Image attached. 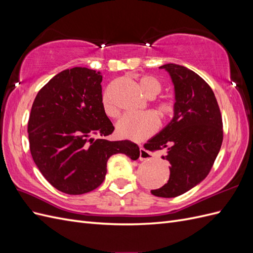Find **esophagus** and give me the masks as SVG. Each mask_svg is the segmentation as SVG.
I'll list each match as a JSON object with an SVG mask.
<instances>
[{
    "label": "esophagus",
    "instance_id": "1",
    "mask_svg": "<svg viewBox=\"0 0 253 253\" xmlns=\"http://www.w3.org/2000/svg\"><path fill=\"white\" fill-rule=\"evenodd\" d=\"M152 156L153 155L151 154V153L145 149H143L142 147L139 149V159L140 160H150V159H152Z\"/></svg>",
    "mask_w": 253,
    "mask_h": 253
}]
</instances>
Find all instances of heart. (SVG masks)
I'll return each mask as SVG.
<instances>
[{"label": "heart", "instance_id": "b5f03b06", "mask_svg": "<svg viewBox=\"0 0 253 253\" xmlns=\"http://www.w3.org/2000/svg\"><path fill=\"white\" fill-rule=\"evenodd\" d=\"M138 84L143 95L150 99L155 98L162 90V84L152 76H142L138 81ZM102 103L106 114L110 116L116 115L117 111L111 101L109 91L104 93ZM156 111L160 117L166 119L172 115L173 104L168 100H162L156 104ZM157 126V119L151 113H126L117 121L116 132L122 138L140 140L154 133Z\"/></svg>", "mask_w": 253, "mask_h": 253}]
</instances>
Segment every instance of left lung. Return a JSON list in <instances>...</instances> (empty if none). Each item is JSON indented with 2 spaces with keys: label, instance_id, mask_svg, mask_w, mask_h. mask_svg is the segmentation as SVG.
I'll use <instances>...</instances> for the list:
<instances>
[{
  "label": "left lung",
  "instance_id": "1",
  "mask_svg": "<svg viewBox=\"0 0 253 253\" xmlns=\"http://www.w3.org/2000/svg\"><path fill=\"white\" fill-rule=\"evenodd\" d=\"M159 68L168 72L174 85L173 118L144 148L167 150L162 158L171 165L169 180L151 193L171 198L186 193L209 174L223 142V120L213 90L196 73L174 63Z\"/></svg>",
  "mask_w": 253,
  "mask_h": 253
}]
</instances>
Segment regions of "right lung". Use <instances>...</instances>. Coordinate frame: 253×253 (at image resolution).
Returning <instances> with one entry per match:
<instances>
[{"instance_id": "right-lung-1", "label": "right lung", "mask_w": 253, "mask_h": 253, "mask_svg": "<svg viewBox=\"0 0 253 253\" xmlns=\"http://www.w3.org/2000/svg\"><path fill=\"white\" fill-rule=\"evenodd\" d=\"M101 81L100 72L65 70L39 90L30 111L27 132L34 162L45 179L66 194L100 186L112 155L139 157L136 143L104 139L114 126L103 108Z\"/></svg>"}]
</instances>
